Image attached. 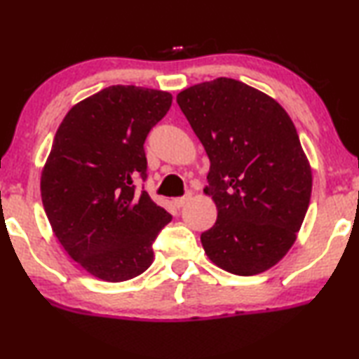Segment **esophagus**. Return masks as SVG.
Here are the masks:
<instances>
[{
	"label": "esophagus",
	"instance_id": "34e87169",
	"mask_svg": "<svg viewBox=\"0 0 359 359\" xmlns=\"http://www.w3.org/2000/svg\"><path fill=\"white\" fill-rule=\"evenodd\" d=\"M190 196H191V194H187L184 196H179V198H174V205L177 206V208H182V206H184L187 201L190 200Z\"/></svg>",
	"mask_w": 359,
	"mask_h": 359
}]
</instances>
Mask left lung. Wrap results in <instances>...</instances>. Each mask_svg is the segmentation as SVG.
<instances>
[{
    "label": "left lung",
    "instance_id": "obj_1",
    "mask_svg": "<svg viewBox=\"0 0 359 359\" xmlns=\"http://www.w3.org/2000/svg\"><path fill=\"white\" fill-rule=\"evenodd\" d=\"M177 104L210 158L206 195L218 219L201 234L215 265L250 276L294 244L311 201L312 172L286 110L231 78L182 90Z\"/></svg>",
    "mask_w": 359,
    "mask_h": 359
}]
</instances>
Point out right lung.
<instances>
[{
	"instance_id": "right-lung-1",
	"label": "right lung",
	"mask_w": 359,
	"mask_h": 359,
	"mask_svg": "<svg viewBox=\"0 0 359 359\" xmlns=\"http://www.w3.org/2000/svg\"><path fill=\"white\" fill-rule=\"evenodd\" d=\"M172 95L110 86L81 100L55 135L40 191L52 229L69 257L95 278L118 283L153 264V242L170 216L144 187L146 136Z\"/></svg>"
}]
</instances>
